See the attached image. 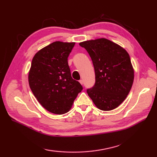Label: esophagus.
I'll return each instance as SVG.
<instances>
[{"label": "esophagus", "mask_w": 157, "mask_h": 157, "mask_svg": "<svg viewBox=\"0 0 157 157\" xmlns=\"http://www.w3.org/2000/svg\"><path fill=\"white\" fill-rule=\"evenodd\" d=\"M79 83H80V84H81L82 85H83V84H84V81H83V80H82V79H80V80H79Z\"/></svg>", "instance_id": "1"}]
</instances>
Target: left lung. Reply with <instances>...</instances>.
<instances>
[{
	"label": "left lung",
	"instance_id": "8db88e82",
	"mask_svg": "<svg viewBox=\"0 0 157 157\" xmlns=\"http://www.w3.org/2000/svg\"><path fill=\"white\" fill-rule=\"evenodd\" d=\"M79 45L90 56L95 71V84L87 89L88 96L99 109H115L124 101L134 82L129 54L106 38L82 42Z\"/></svg>",
	"mask_w": 157,
	"mask_h": 157
}]
</instances>
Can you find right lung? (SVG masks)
<instances>
[{"label": "right lung", "mask_w": 157, "mask_h": 157, "mask_svg": "<svg viewBox=\"0 0 157 157\" xmlns=\"http://www.w3.org/2000/svg\"><path fill=\"white\" fill-rule=\"evenodd\" d=\"M75 42L56 41L42 48L32 59L29 85L43 107L62 115L71 108L83 87L71 78L67 58Z\"/></svg>", "instance_id": "right-lung-1"}]
</instances>
